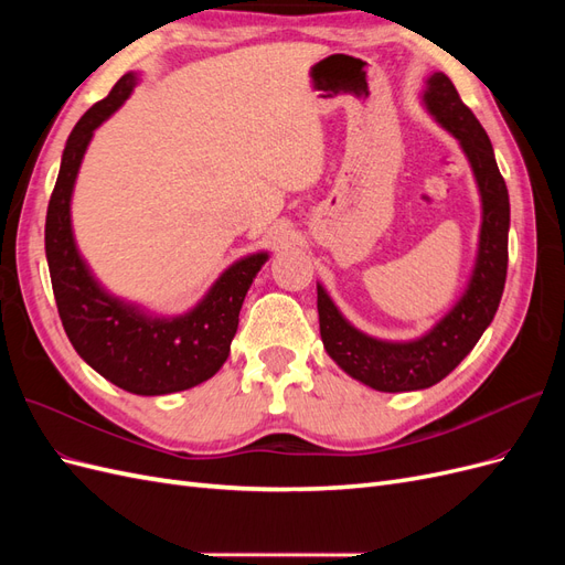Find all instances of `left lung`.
<instances>
[{"instance_id":"obj_1","label":"left lung","mask_w":565,"mask_h":565,"mask_svg":"<svg viewBox=\"0 0 565 565\" xmlns=\"http://www.w3.org/2000/svg\"><path fill=\"white\" fill-rule=\"evenodd\" d=\"M424 100L438 122L465 148L478 191H481V243H478V259L465 297L429 334L405 341V344H391V341L358 332L341 318L328 292L318 285V316L324 351L353 380L386 393L429 388L448 377L498 313L507 280L509 193L494 162L488 134L476 115L461 104L448 75L434 73L429 77Z\"/></svg>"}]
</instances>
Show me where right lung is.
I'll list each match as a JSON object with an SVG mask.
<instances>
[{
	"instance_id": "add662e5",
	"label": "right lung",
	"mask_w": 565,
	"mask_h": 565,
	"mask_svg": "<svg viewBox=\"0 0 565 565\" xmlns=\"http://www.w3.org/2000/svg\"><path fill=\"white\" fill-rule=\"evenodd\" d=\"M134 84L131 73L119 77L67 136L46 210L44 247L58 316L75 351L115 386L162 396L207 382L226 363L245 295L268 254L233 264L191 313L172 320L148 318L96 285L73 241L71 195L94 129L125 104Z\"/></svg>"
}]
</instances>
